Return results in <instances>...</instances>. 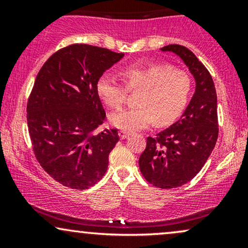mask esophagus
I'll return each instance as SVG.
<instances>
[{
    "label": "esophagus",
    "instance_id": "34e87169",
    "mask_svg": "<svg viewBox=\"0 0 248 248\" xmlns=\"http://www.w3.org/2000/svg\"><path fill=\"white\" fill-rule=\"evenodd\" d=\"M129 135H130V133L124 132V130H120V132H119V136H120L121 140H124V139H127Z\"/></svg>",
    "mask_w": 248,
    "mask_h": 248
}]
</instances>
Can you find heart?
<instances>
[{"label":"heart","mask_w":248,"mask_h":248,"mask_svg":"<svg viewBox=\"0 0 248 248\" xmlns=\"http://www.w3.org/2000/svg\"><path fill=\"white\" fill-rule=\"evenodd\" d=\"M126 86L115 77L102 75L96 81V93L108 107L118 108L126 101L129 90H141L140 106L124 108L109 115L113 126L124 132L171 124L183 113L191 93V79L184 71L167 64L128 66L122 72Z\"/></svg>","instance_id":"b5f03b06"}]
</instances>
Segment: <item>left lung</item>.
<instances>
[{
	"label": "left lung",
	"instance_id": "8db88e82",
	"mask_svg": "<svg viewBox=\"0 0 248 248\" xmlns=\"http://www.w3.org/2000/svg\"><path fill=\"white\" fill-rule=\"evenodd\" d=\"M177 55L196 81L195 93L181 119L156 138L147 139L139 166L148 183L160 189L184 186L201 171L218 139L217 93L206 67L183 45L162 47Z\"/></svg>",
	"mask_w": 248,
	"mask_h": 248
}]
</instances>
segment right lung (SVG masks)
Segmentation results:
<instances>
[{
	"mask_svg": "<svg viewBox=\"0 0 248 248\" xmlns=\"http://www.w3.org/2000/svg\"><path fill=\"white\" fill-rule=\"evenodd\" d=\"M124 53L87 44L58 50L36 77L28 100V128L37 161L65 186L85 190L102 178L118 129L94 130L106 113L96 81Z\"/></svg>",
	"mask_w": 248,
	"mask_h": 248,
	"instance_id": "add662e5",
	"label": "right lung"
}]
</instances>
